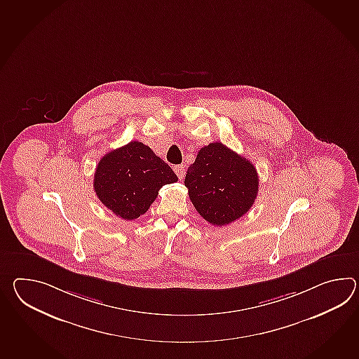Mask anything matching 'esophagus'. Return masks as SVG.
Wrapping results in <instances>:
<instances>
[{
	"label": "esophagus",
	"mask_w": 359,
	"mask_h": 359,
	"mask_svg": "<svg viewBox=\"0 0 359 359\" xmlns=\"http://www.w3.org/2000/svg\"><path fill=\"white\" fill-rule=\"evenodd\" d=\"M174 171H175V174L177 175V177H179L180 180H183L184 175H185V168H184L183 165L174 166Z\"/></svg>",
	"instance_id": "esophagus-1"
}]
</instances>
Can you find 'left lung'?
Returning <instances> with one entry per match:
<instances>
[{
  "label": "left lung",
  "mask_w": 359,
  "mask_h": 359,
  "mask_svg": "<svg viewBox=\"0 0 359 359\" xmlns=\"http://www.w3.org/2000/svg\"><path fill=\"white\" fill-rule=\"evenodd\" d=\"M184 184L199 215L217 226L245 215L259 191L255 166L217 142L201 148Z\"/></svg>",
  "instance_id": "8db88e82"
}]
</instances>
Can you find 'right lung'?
I'll use <instances>...</instances> for the list:
<instances>
[{
	"label": "right lung",
	"mask_w": 359,
	"mask_h": 359,
	"mask_svg": "<svg viewBox=\"0 0 359 359\" xmlns=\"http://www.w3.org/2000/svg\"><path fill=\"white\" fill-rule=\"evenodd\" d=\"M177 176L148 145L130 143L107 153L94 175V191L104 206L125 220L145 214L165 184Z\"/></svg>",
	"instance_id": "1"
}]
</instances>
